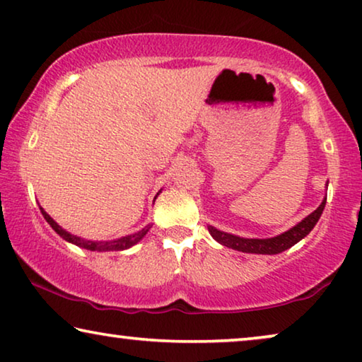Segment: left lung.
I'll list each match as a JSON object with an SVG mask.
<instances>
[{
  "label": "left lung",
  "mask_w": 362,
  "mask_h": 362,
  "mask_svg": "<svg viewBox=\"0 0 362 362\" xmlns=\"http://www.w3.org/2000/svg\"><path fill=\"white\" fill-rule=\"evenodd\" d=\"M327 197L322 200V204L317 207L313 214L305 216L304 220L299 221L296 226H293L291 230H288L281 235L275 238H267V239H251V238H239L235 235H230V233L220 231L214 226H209V231L215 241L223 244L226 247L235 249V251L241 252H249V254H280L286 249H290L294 244L301 241L313 231L317 221H319L322 212H324Z\"/></svg>",
  "instance_id": "left-lung-1"
}]
</instances>
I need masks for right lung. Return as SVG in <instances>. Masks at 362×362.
I'll return each instance as SVG.
<instances>
[{
	"mask_svg": "<svg viewBox=\"0 0 362 362\" xmlns=\"http://www.w3.org/2000/svg\"><path fill=\"white\" fill-rule=\"evenodd\" d=\"M40 210H42V215L45 216V220L49 223V226H52L53 230L57 231L61 238L66 239V241H68V243L76 244V246L87 249V251H98V252H103V251H124V249H129L131 246H134V244H137L139 241H141V239L146 236L147 231L150 230V225H148L146 228H142L141 231L134 233V235H127V236H123V238H119V239H115V241H87V239H82L79 236H74V235H71V233L64 231L63 228H61L57 223V221H54L52 216H49L45 212V210H43L42 207H40Z\"/></svg>",
	"mask_w": 362,
	"mask_h": 362,
	"instance_id": "right-lung-1",
	"label": "right lung"
}]
</instances>
